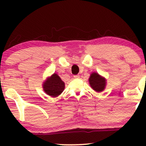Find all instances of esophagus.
<instances>
[{
    "label": "esophagus",
    "mask_w": 146,
    "mask_h": 146,
    "mask_svg": "<svg viewBox=\"0 0 146 146\" xmlns=\"http://www.w3.org/2000/svg\"><path fill=\"white\" fill-rule=\"evenodd\" d=\"M74 78H75V79H78V78H80V75H74Z\"/></svg>",
    "instance_id": "esophagus-1"
}]
</instances>
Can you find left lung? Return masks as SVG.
<instances>
[{"label":"left lung","mask_w":146,"mask_h":146,"mask_svg":"<svg viewBox=\"0 0 146 146\" xmlns=\"http://www.w3.org/2000/svg\"><path fill=\"white\" fill-rule=\"evenodd\" d=\"M88 82L90 87L98 93L103 91L106 86V78L96 72H93L90 74V78H88Z\"/></svg>","instance_id":"left-lung-1"}]
</instances>
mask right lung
<instances>
[{
	"instance_id": "1",
	"label": "right lung",
	"mask_w": 146,
	"mask_h": 146,
	"mask_svg": "<svg viewBox=\"0 0 146 146\" xmlns=\"http://www.w3.org/2000/svg\"><path fill=\"white\" fill-rule=\"evenodd\" d=\"M64 82L56 73L48 77L42 84V88L44 93L52 98L59 96L64 90Z\"/></svg>"
}]
</instances>
